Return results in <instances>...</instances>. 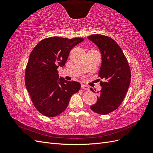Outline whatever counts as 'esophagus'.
Masks as SVG:
<instances>
[{
  "label": "esophagus",
  "instance_id": "obj_1",
  "mask_svg": "<svg viewBox=\"0 0 153 153\" xmlns=\"http://www.w3.org/2000/svg\"><path fill=\"white\" fill-rule=\"evenodd\" d=\"M81 88H82V89H84V90H86V91H89V87L86 85H84V84H82Z\"/></svg>",
  "mask_w": 153,
  "mask_h": 153
}]
</instances>
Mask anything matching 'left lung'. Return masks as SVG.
<instances>
[{
  "mask_svg": "<svg viewBox=\"0 0 153 153\" xmlns=\"http://www.w3.org/2000/svg\"><path fill=\"white\" fill-rule=\"evenodd\" d=\"M88 39L100 50L102 63L98 76L105 80L100 82L101 90L97 92L98 101L90 108L96 113L106 115L116 110L123 102L130 84V68L123 50L112 38L93 34ZM91 91L96 92L92 88Z\"/></svg>",
  "mask_w": 153,
  "mask_h": 153,
  "instance_id": "left-lung-1",
  "label": "left lung"
}]
</instances>
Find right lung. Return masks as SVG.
Returning a JSON list of instances; mask_svg holds the SVG:
<instances>
[{"label":"right lung","mask_w":153,"mask_h":153,"mask_svg":"<svg viewBox=\"0 0 153 153\" xmlns=\"http://www.w3.org/2000/svg\"><path fill=\"white\" fill-rule=\"evenodd\" d=\"M84 40L50 37L39 41L32 50L25 69V83L32 103L41 114L53 117L61 114L71 96L79 91L80 83L59 78L57 68L65 65L71 50Z\"/></svg>","instance_id":"1"}]
</instances>
